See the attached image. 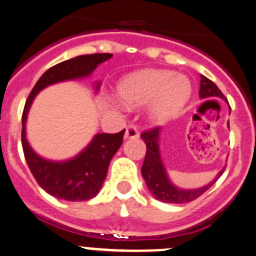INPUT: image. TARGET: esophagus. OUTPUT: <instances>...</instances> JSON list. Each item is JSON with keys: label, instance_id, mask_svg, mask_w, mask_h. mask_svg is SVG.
Returning a JSON list of instances; mask_svg holds the SVG:
<instances>
[{"label": "esophagus", "instance_id": "34e87169", "mask_svg": "<svg viewBox=\"0 0 256 256\" xmlns=\"http://www.w3.org/2000/svg\"><path fill=\"white\" fill-rule=\"evenodd\" d=\"M136 138H139V131H138V128L134 125L128 126L125 131V139H136Z\"/></svg>", "mask_w": 256, "mask_h": 256}]
</instances>
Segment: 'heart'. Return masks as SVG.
Segmentation results:
<instances>
[{
  "instance_id": "obj_1",
  "label": "heart",
  "mask_w": 256,
  "mask_h": 256,
  "mask_svg": "<svg viewBox=\"0 0 256 256\" xmlns=\"http://www.w3.org/2000/svg\"><path fill=\"white\" fill-rule=\"evenodd\" d=\"M124 104L140 107L149 104L148 116L154 122H166L190 101L192 84L184 76L164 69H145L124 77L117 86Z\"/></svg>"
}]
</instances>
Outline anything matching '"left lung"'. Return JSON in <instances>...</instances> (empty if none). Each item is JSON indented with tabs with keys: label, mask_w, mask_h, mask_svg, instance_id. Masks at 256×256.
<instances>
[{
	"label": "left lung",
	"mask_w": 256,
	"mask_h": 256,
	"mask_svg": "<svg viewBox=\"0 0 256 256\" xmlns=\"http://www.w3.org/2000/svg\"><path fill=\"white\" fill-rule=\"evenodd\" d=\"M200 98L220 97V98L226 101L225 96L222 94L218 87L204 76H200ZM160 132V128H155L152 130L145 131V132L142 134V139L146 144V155H145L144 164L142 166V178L145 179V183H146L150 193L156 200L166 202V204H188L190 200H194L196 198L200 197V194H204L208 188H211L216 183L217 179L222 176L225 168L220 170L216 178L211 180L208 184L204 186V187L196 188V190H183V188L176 187L169 179L166 166H164L163 160H162L160 148H159L160 146V144H159Z\"/></svg>",
	"instance_id": "1"
}]
</instances>
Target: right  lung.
<instances>
[{
	"label": "right lung",
	"mask_w": 256,
	"mask_h": 256,
	"mask_svg": "<svg viewBox=\"0 0 256 256\" xmlns=\"http://www.w3.org/2000/svg\"><path fill=\"white\" fill-rule=\"evenodd\" d=\"M110 58H112V54L104 52L80 56L62 62L42 74L26 100L21 131L26 163L40 187L59 200L80 202L97 196L107 176L110 162L122 144L125 130L117 134H96L90 144L76 156L62 162L49 160L36 154L26 139L28 111L40 90L59 82L90 77L100 64ZM100 82L96 83V92L100 90Z\"/></svg>",
	"instance_id": "add662e5"
}]
</instances>
